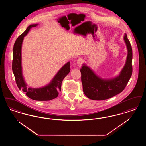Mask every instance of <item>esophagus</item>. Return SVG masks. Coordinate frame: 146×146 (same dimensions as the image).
Instances as JSON below:
<instances>
[{
    "instance_id": "34e87169",
    "label": "esophagus",
    "mask_w": 146,
    "mask_h": 146,
    "mask_svg": "<svg viewBox=\"0 0 146 146\" xmlns=\"http://www.w3.org/2000/svg\"><path fill=\"white\" fill-rule=\"evenodd\" d=\"M83 62H84V60L82 58H78V60H77V64L78 65V66L80 67L82 66V64H83Z\"/></svg>"
}]
</instances>
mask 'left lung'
Masks as SVG:
<instances>
[{
  "label": "left lung",
  "mask_w": 146,
  "mask_h": 146,
  "mask_svg": "<svg viewBox=\"0 0 146 146\" xmlns=\"http://www.w3.org/2000/svg\"><path fill=\"white\" fill-rule=\"evenodd\" d=\"M124 40L128 49V56L125 64L118 76L104 80L96 76L86 65L82 66L80 72L83 91L88 98L97 100L109 99L122 92L126 87L133 72V50L126 34Z\"/></svg>",
  "instance_id": "obj_1"
}]
</instances>
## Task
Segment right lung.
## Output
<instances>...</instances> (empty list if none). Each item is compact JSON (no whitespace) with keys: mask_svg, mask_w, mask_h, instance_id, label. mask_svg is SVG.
<instances>
[{"mask_svg":"<svg viewBox=\"0 0 146 146\" xmlns=\"http://www.w3.org/2000/svg\"><path fill=\"white\" fill-rule=\"evenodd\" d=\"M37 24L29 25L24 33L20 35L15 41L13 49V60L12 68L15 78L16 84L19 90H22L26 95L31 99L38 101L50 100L58 96L61 91V84L64 77L70 72V62L60 69L51 82L46 86L39 88H28L25 84L22 72L21 66V48L24 37L27 34L31 28L35 27Z\"/></svg>","mask_w":146,"mask_h":146,"instance_id":"add662e5","label":"right lung"}]
</instances>
